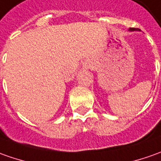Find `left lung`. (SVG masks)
Listing matches in <instances>:
<instances>
[{
  "label": "left lung",
  "instance_id": "obj_1",
  "mask_svg": "<svg viewBox=\"0 0 161 161\" xmlns=\"http://www.w3.org/2000/svg\"><path fill=\"white\" fill-rule=\"evenodd\" d=\"M129 31H139V29H136V28H130V29H129Z\"/></svg>",
  "mask_w": 161,
  "mask_h": 161
}]
</instances>
